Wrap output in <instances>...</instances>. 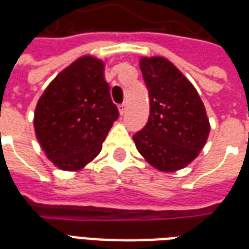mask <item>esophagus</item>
<instances>
[{
	"label": "esophagus",
	"instance_id": "obj_1",
	"mask_svg": "<svg viewBox=\"0 0 249 249\" xmlns=\"http://www.w3.org/2000/svg\"><path fill=\"white\" fill-rule=\"evenodd\" d=\"M119 110H120V114H124L125 112H126V104H121V105H119Z\"/></svg>",
	"mask_w": 249,
	"mask_h": 249
}]
</instances>
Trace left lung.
Instances as JSON below:
<instances>
[{"label": "left lung", "instance_id": "8db88e82", "mask_svg": "<svg viewBox=\"0 0 249 249\" xmlns=\"http://www.w3.org/2000/svg\"><path fill=\"white\" fill-rule=\"evenodd\" d=\"M140 69L151 110L133 140L151 165L175 172L195 160L207 142L209 121L204 104L192 84L165 58H142Z\"/></svg>", "mask_w": 249, "mask_h": 249}]
</instances>
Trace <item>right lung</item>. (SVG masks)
Here are the masks:
<instances>
[{"mask_svg":"<svg viewBox=\"0 0 249 249\" xmlns=\"http://www.w3.org/2000/svg\"><path fill=\"white\" fill-rule=\"evenodd\" d=\"M117 119L104 62L85 56L64 69L42 93L35 129L49 160L64 171H77L100 153Z\"/></svg>","mask_w":249,"mask_h":249,"instance_id":"1","label":"right lung"}]
</instances>
